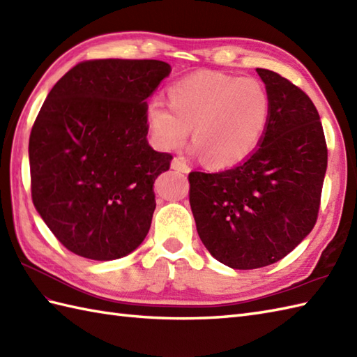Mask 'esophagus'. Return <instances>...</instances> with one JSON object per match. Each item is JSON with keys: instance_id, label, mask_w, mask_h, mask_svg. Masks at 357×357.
I'll return each instance as SVG.
<instances>
[{"instance_id": "34e87169", "label": "esophagus", "mask_w": 357, "mask_h": 357, "mask_svg": "<svg viewBox=\"0 0 357 357\" xmlns=\"http://www.w3.org/2000/svg\"><path fill=\"white\" fill-rule=\"evenodd\" d=\"M172 169L178 170V172H183V173L190 172V167H188V164L185 162V159H184L183 156H176V158H173V161H172Z\"/></svg>"}]
</instances>
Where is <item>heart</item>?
<instances>
[{
    "instance_id": "b5f03b06",
    "label": "heart",
    "mask_w": 357,
    "mask_h": 357,
    "mask_svg": "<svg viewBox=\"0 0 357 357\" xmlns=\"http://www.w3.org/2000/svg\"><path fill=\"white\" fill-rule=\"evenodd\" d=\"M268 90L255 78L199 73L169 89V104L153 98L147 124L161 149L183 146L192 128L193 150L215 167L245 159L259 146L268 127Z\"/></svg>"
}]
</instances>
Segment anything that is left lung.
Instances as JSON below:
<instances>
[{"label":"left lung","mask_w":357,"mask_h":357,"mask_svg":"<svg viewBox=\"0 0 357 357\" xmlns=\"http://www.w3.org/2000/svg\"><path fill=\"white\" fill-rule=\"evenodd\" d=\"M271 100L261 146L233 169L188 174L202 244L236 270L275 264L313 230L328 150L308 95L279 73L256 69Z\"/></svg>","instance_id":"8db88e82"}]
</instances>
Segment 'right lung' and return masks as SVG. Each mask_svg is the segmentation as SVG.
Returning <instances> with one entry per match:
<instances>
[{"mask_svg":"<svg viewBox=\"0 0 357 357\" xmlns=\"http://www.w3.org/2000/svg\"><path fill=\"white\" fill-rule=\"evenodd\" d=\"M170 72L158 59H90L45 98L29 139L30 190L72 253L112 261L147 236L153 183L173 156L149 146L146 100Z\"/></svg>","mask_w":357,"mask_h":357,"instance_id":"right-lung-1","label":"right lung"}]
</instances>
